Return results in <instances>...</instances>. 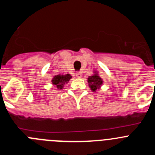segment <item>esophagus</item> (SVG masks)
<instances>
[{
    "instance_id": "1",
    "label": "esophagus",
    "mask_w": 155,
    "mask_h": 155,
    "mask_svg": "<svg viewBox=\"0 0 155 155\" xmlns=\"http://www.w3.org/2000/svg\"><path fill=\"white\" fill-rule=\"evenodd\" d=\"M76 76L77 78H81L82 77V72H77L76 73Z\"/></svg>"
}]
</instances>
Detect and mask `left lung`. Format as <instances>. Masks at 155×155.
<instances>
[{
	"instance_id": "8db88e82",
	"label": "left lung",
	"mask_w": 155,
	"mask_h": 155,
	"mask_svg": "<svg viewBox=\"0 0 155 155\" xmlns=\"http://www.w3.org/2000/svg\"><path fill=\"white\" fill-rule=\"evenodd\" d=\"M87 82L89 84V86L91 87V89L93 91H95L97 89H99L100 86L102 84V80L101 79L99 76L97 74V73L95 74L92 75V76L88 77L87 78Z\"/></svg>"
}]
</instances>
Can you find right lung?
Returning a JSON list of instances; mask_svg holds the SVG:
<instances>
[{"mask_svg":"<svg viewBox=\"0 0 155 155\" xmlns=\"http://www.w3.org/2000/svg\"><path fill=\"white\" fill-rule=\"evenodd\" d=\"M72 77L69 74H67L65 75H57L53 78V79L52 80V83L53 84H55L57 86V87L58 89H62L64 87V85L68 83L70 81V79Z\"/></svg>","mask_w":155,"mask_h":155,"instance_id":"add662e5","label":"right lung"}]
</instances>
